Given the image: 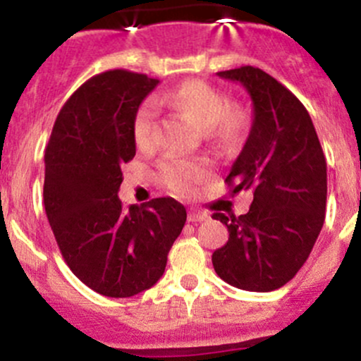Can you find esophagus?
Listing matches in <instances>:
<instances>
[{"label":"esophagus","mask_w":361,"mask_h":361,"mask_svg":"<svg viewBox=\"0 0 361 361\" xmlns=\"http://www.w3.org/2000/svg\"><path fill=\"white\" fill-rule=\"evenodd\" d=\"M207 219H209V215L205 212H188V222H202Z\"/></svg>","instance_id":"1"}]
</instances>
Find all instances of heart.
Masks as SVG:
<instances>
[{"label": "heart", "mask_w": 361, "mask_h": 361, "mask_svg": "<svg viewBox=\"0 0 361 361\" xmlns=\"http://www.w3.org/2000/svg\"><path fill=\"white\" fill-rule=\"evenodd\" d=\"M157 103L185 114L202 128H210L215 137L235 140L247 128V117L241 109L229 106L227 94L204 80H188L166 91L156 100L139 106L132 122V137L139 151H149L154 144ZM209 178V164L202 159H164L157 168V180L169 192L186 197L195 186Z\"/></svg>", "instance_id": "obj_1"}]
</instances>
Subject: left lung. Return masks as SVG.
<instances>
[{
    "label": "left lung",
    "instance_id": "left-lung-1",
    "mask_svg": "<svg viewBox=\"0 0 361 361\" xmlns=\"http://www.w3.org/2000/svg\"><path fill=\"white\" fill-rule=\"evenodd\" d=\"M250 93V137L226 183L251 190L250 212H215L229 239L214 251V270L233 287L271 292L283 287L309 258L324 224L326 157L309 111L292 91L252 66L217 73Z\"/></svg>",
    "mask_w": 361,
    "mask_h": 361
}]
</instances>
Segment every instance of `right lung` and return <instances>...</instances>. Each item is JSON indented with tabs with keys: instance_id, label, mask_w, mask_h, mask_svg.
Here are the masks:
<instances>
[{
	"instance_id": "1",
	"label": "right lung",
	"mask_w": 361,
	"mask_h": 361,
	"mask_svg": "<svg viewBox=\"0 0 361 361\" xmlns=\"http://www.w3.org/2000/svg\"><path fill=\"white\" fill-rule=\"evenodd\" d=\"M159 80L111 69L64 103L45 149L44 205L62 258L105 297L137 295L163 276L186 222L171 197L126 207L122 164L135 156L132 122Z\"/></svg>"
}]
</instances>
